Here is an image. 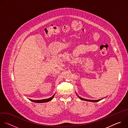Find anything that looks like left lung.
Listing matches in <instances>:
<instances>
[{
    "label": "left lung",
    "instance_id": "obj_1",
    "mask_svg": "<svg viewBox=\"0 0 128 128\" xmlns=\"http://www.w3.org/2000/svg\"><path fill=\"white\" fill-rule=\"evenodd\" d=\"M76 95H78V94H76ZM78 96L79 97V98L80 99H81V100H84V101H88V102H98V101H99L100 100H102V99H99V100H88V99H84V98H81V97H80V96H78Z\"/></svg>",
    "mask_w": 128,
    "mask_h": 128
}]
</instances>
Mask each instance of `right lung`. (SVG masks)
Listing matches in <instances>:
<instances>
[{
	"mask_svg": "<svg viewBox=\"0 0 128 128\" xmlns=\"http://www.w3.org/2000/svg\"><path fill=\"white\" fill-rule=\"evenodd\" d=\"M54 96V94L52 97H50V98L46 99H42V100H32V99H29L31 101L33 102H35V103H44V102H48V101L52 100L53 99Z\"/></svg>",
	"mask_w": 128,
	"mask_h": 128,
	"instance_id": "1",
	"label": "right lung"
}]
</instances>
